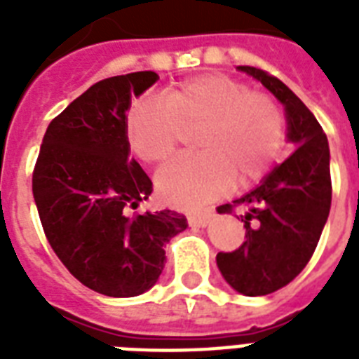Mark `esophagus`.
I'll return each mask as SVG.
<instances>
[{
	"label": "esophagus",
	"instance_id": "obj_1",
	"mask_svg": "<svg viewBox=\"0 0 359 359\" xmlns=\"http://www.w3.org/2000/svg\"><path fill=\"white\" fill-rule=\"evenodd\" d=\"M214 212L212 210H208V212H197V214H190V218H188V224L191 227H205V225L212 219Z\"/></svg>",
	"mask_w": 359,
	"mask_h": 359
}]
</instances>
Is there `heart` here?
Instances as JSON below:
<instances>
[{
    "mask_svg": "<svg viewBox=\"0 0 359 359\" xmlns=\"http://www.w3.org/2000/svg\"><path fill=\"white\" fill-rule=\"evenodd\" d=\"M194 130L201 152L156 173L158 194L180 208L214 201L235 182L264 179L283 151L287 119L276 98L224 74L182 81L163 97L135 102L126 117L130 147L145 163L163 162Z\"/></svg>",
    "mask_w": 359,
    "mask_h": 359,
    "instance_id": "b5f03b06",
    "label": "heart"
}]
</instances>
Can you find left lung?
Listing matches in <instances>:
<instances>
[{
    "instance_id": "obj_1",
    "label": "left lung",
    "mask_w": 359,
    "mask_h": 359,
    "mask_svg": "<svg viewBox=\"0 0 359 359\" xmlns=\"http://www.w3.org/2000/svg\"><path fill=\"white\" fill-rule=\"evenodd\" d=\"M285 106L289 140L296 149L261 186L222 205L218 212L250 207L240 216L245 240L238 250L219 251L216 262L225 281L245 296H264L289 285L315 253L332 207L330 149L323 126L307 106L276 76L242 65Z\"/></svg>"
}]
</instances>
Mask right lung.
<instances>
[{
	"mask_svg": "<svg viewBox=\"0 0 359 359\" xmlns=\"http://www.w3.org/2000/svg\"><path fill=\"white\" fill-rule=\"evenodd\" d=\"M158 80L143 70L97 81L50 123L33 169V197L48 242L80 283L130 298L156 283L163 245L188 227L173 210L128 214L152 182L128 160L126 109Z\"/></svg>",
	"mask_w": 359,
	"mask_h": 359,
	"instance_id": "obj_1",
	"label": "right lung"
}]
</instances>
